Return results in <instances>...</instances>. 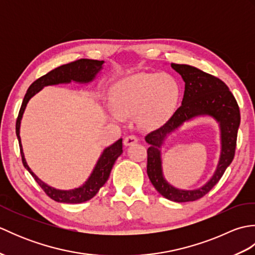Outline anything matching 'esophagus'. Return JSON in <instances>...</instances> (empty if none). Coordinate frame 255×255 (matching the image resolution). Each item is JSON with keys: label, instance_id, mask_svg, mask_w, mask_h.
<instances>
[{"label": "esophagus", "instance_id": "34e87169", "mask_svg": "<svg viewBox=\"0 0 255 255\" xmlns=\"http://www.w3.org/2000/svg\"><path fill=\"white\" fill-rule=\"evenodd\" d=\"M138 142V138L136 136H133V134H130V136H127L124 140V144L128 147V145H131L133 143H137Z\"/></svg>", "mask_w": 255, "mask_h": 255}]
</instances>
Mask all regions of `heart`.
<instances>
[{
    "mask_svg": "<svg viewBox=\"0 0 255 255\" xmlns=\"http://www.w3.org/2000/svg\"><path fill=\"white\" fill-rule=\"evenodd\" d=\"M180 88L176 80L166 73H137L117 81L110 90V118L137 115L139 126L151 129L164 121L174 108Z\"/></svg>",
    "mask_w": 255,
    "mask_h": 255,
    "instance_id": "heart-1",
    "label": "heart"
}]
</instances>
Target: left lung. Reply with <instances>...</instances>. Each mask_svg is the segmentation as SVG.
Here are the masks:
<instances>
[{
	"mask_svg": "<svg viewBox=\"0 0 255 255\" xmlns=\"http://www.w3.org/2000/svg\"><path fill=\"white\" fill-rule=\"evenodd\" d=\"M171 67L185 82V91L182 105L173 116L163 126L145 136V141L150 144L147 151V173L152 185L162 196L172 202L186 203L205 196L219 182L226 169L234 160L240 125V110L228 86L218 78L188 64L171 63ZM198 116H210L220 124L221 158L214 175L202 188L180 190L171 186L163 176L160 145L166 137L184 122Z\"/></svg>",
	"mask_w": 255,
	"mask_h": 255,
	"instance_id": "1",
	"label": "left lung"
}]
</instances>
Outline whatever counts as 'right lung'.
I'll return each mask as SVG.
<instances>
[{
	"mask_svg": "<svg viewBox=\"0 0 255 255\" xmlns=\"http://www.w3.org/2000/svg\"><path fill=\"white\" fill-rule=\"evenodd\" d=\"M103 63H104V61L92 60V59H80V60L63 64V66L53 69L50 72L42 75L41 78L37 79L35 82L29 86L25 94L23 103H21L17 121H16V136H17L19 143L21 161H23L25 169L35 178L38 185L44 189V192L51 199L56 200L58 203L80 204L93 198L97 194V192L100 191V188L107 182L114 163H115L118 156L123 153V139L121 138L117 140L115 143H113L110 147L104 149L99 161H97L93 172H92V174L88 178V181H86L82 186L74 189H69V191H62V189H57L47 185L46 183L39 180V178L35 175V173L30 170L28 164H27L19 136L21 117H23L27 103H28V101L32 96L37 94L39 91H41L42 88H45V86L48 85L70 83L71 81H74V82L78 83L92 82V81L96 78L97 73L102 70Z\"/></svg>",
	"mask_w": 255,
	"mask_h": 255,
	"instance_id": "obj_1",
	"label": "right lung"
}]
</instances>
